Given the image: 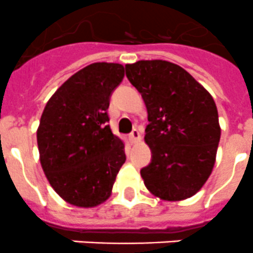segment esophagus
I'll return each mask as SVG.
<instances>
[{"instance_id": "obj_1", "label": "esophagus", "mask_w": 253, "mask_h": 253, "mask_svg": "<svg viewBox=\"0 0 253 253\" xmlns=\"http://www.w3.org/2000/svg\"><path fill=\"white\" fill-rule=\"evenodd\" d=\"M129 140L131 143H137L138 140H140V131L138 129H133L131 133L129 134Z\"/></svg>"}]
</instances>
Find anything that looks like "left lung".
Returning a JSON list of instances; mask_svg holds the SVG:
<instances>
[{
    "instance_id": "1",
    "label": "left lung",
    "mask_w": 253,
    "mask_h": 253,
    "mask_svg": "<svg viewBox=\"0 0 253 253\" xmlns=\"http://www.w3.org/2000/svg\"><path fill=\"white\" fill-rule=\"evenodd\" d=\"M125 71L148 113L144 140L152 160L140 169L144 185L167 202L191 198L215 163L220 126L213 97L189 72L167 60H139Z\"/></svg>"
}]
</instances>
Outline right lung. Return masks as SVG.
Wrapping results in <instances>:
<instances>
[{
	"label": "right lung",
	"mask_w": 253,
	"mask_h": 253,
	"mask_svg": "<svg viewBox=\"0 0 253 253\" xmlns=\"http://www.w3.org/2000/svg\"><path fill=\"white\" fill-rule=\"evenodd\" d=\"M124 78L119 63H92L69 77L46 102L37 131L40 163L55 193L93 208L110 198L124 143L113 134L107 109Z\"/></svg>",
	"instance_id": "add662e5"
}]
</instances>
